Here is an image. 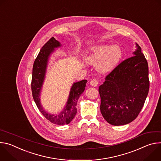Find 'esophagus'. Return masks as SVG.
I'll return each instance as SVG.
<instances>
[{
  "label": "esophagus",
  "mask_w": 161,
  "mask_h": 161,
  "mask_svg": "<svg viewBox=\"0 0 161 161\" xmlns=\"http://www.w3.org/2000/svg\"><path fill=\"white\" fill-rule=\"evenodd\" d=\"M90 85L93 86H97L99 84V82L96 80H92L90 82Z\"/></svg>",
  "instance_id": "34e87169"
}]
</instances>
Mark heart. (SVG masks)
<instances>
[{"mask_svg": "<svg viewBox=\"0 0 161 161\" xmlns=\"http://www.w3.org/2000/svg\"><path fill=\"white\" fill-rule=\"evenodd\" d=\"M122 57L123 52L119 46L109 44L93 48L87 60L90 64L98 62L97 68L100 72L108 73L119 65Z\"/></svg>", "mask_w": 161, "mask_h": 161, "instance_id": "1", "label": "heart"}]
</instances>
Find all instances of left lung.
I'll return each instance as SVG.
<instances>
[{"label":"left lung","mask_w":161,"mask_h":161,"mask_svg":"<svg viewBox=\"0 0 161 161\" xmlns=\"http://www.w3.org/2000/svg\"><path fill=\"white\" fill-rule=\"evenodd\" d=\"M136 44L134 56L119 64L99 88L101 114L113 125L127 124L135 120L148 93V62L141 47Z\"/></svg>","instance_id":"obj_1"}]
</instances>
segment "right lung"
Returning a JSON list of instances; mask_svg holds the SVG:
<instances>
[{
  "mask_svg": "<svg viewBox=\"0 0 161 161\" xmlns=\"http://www.w3.org/2000/svg\"><path fill=\"white\" fill-rule=\"evenodd\" d=\"M60 43L52 37L42 47L33 65L31 88L34 100L43 116L53 124L65 125L69 124L75 117L77 112L76 105L78 99L85 90L87 80H83L73 85L66 106L59 114H52L43 109L40 102L39 96L44 80L48 58L55 48L60 47Z\"/></svg>",
  "mask_w": 161,
  "mask_h": 161,
  "instance_id": "right-lung-1",
  "label": "right lung"
}]
</instances>
